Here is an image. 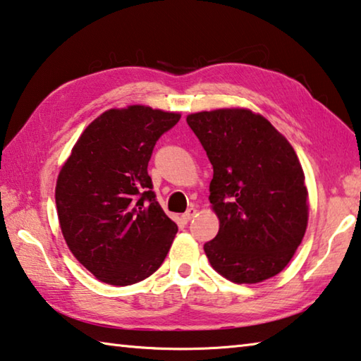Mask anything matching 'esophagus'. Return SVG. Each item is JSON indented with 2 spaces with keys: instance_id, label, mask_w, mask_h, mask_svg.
I'll use <instances>...</instances> for the list:
<instances>
[{
  "instance_id": "obj_1",
  "label": "esophagus",
  "mask_w": 361,
  "mask_h": 361,
  "mask_svg": "<svg viewBox=\"0 0 361 361\" xmlns=\"http://www.w3.org/2000/svg\"><path fill=\"white\" fill-rule=\"evenodd\" d=\"M197 212H198V209L195 206H192V207H188L187 209V212L185 214H182V220H184V222L187 224V222H190V220L197 216Z\"/></svg>"
}]
</instances>
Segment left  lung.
<instances>
[{"instance_id": "1", "label": "left lung", "mask_w": 361, "mask_h": 361, "mask_svg": "<svg viewBox=\"0 0 361 361\" xmlns=\"http://www.w3.org/2000/svg\"><path fill=\"white\" fill-rule=\"evenodd\" d=\"M214 168L209 201L219 233L204 244L211 267L235 283H258L287 267L307 228L309 203L295 149L245 107L188 114Z\"/></svg>"}]
</instances>
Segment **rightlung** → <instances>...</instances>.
Instances as JSON below:
<instances>
[{
  "instance_id": "add662e5",
  "label": "right lung",
  "mask_w": 361,
  "mask_h": 361,
  "mask_svg": "<svg viewBox=\"0 0 361 361\" xmlns=\"http://www.w3.org/2000/svg\"><path fill=\"white\" fill-rule=\"evenodd\" d=\"M179 112L112 107L82 131L55 187L68 249L98 281L131 286L160 268L177 225L152 192L147 164Z\"/></svg>"
}]
</instances>
